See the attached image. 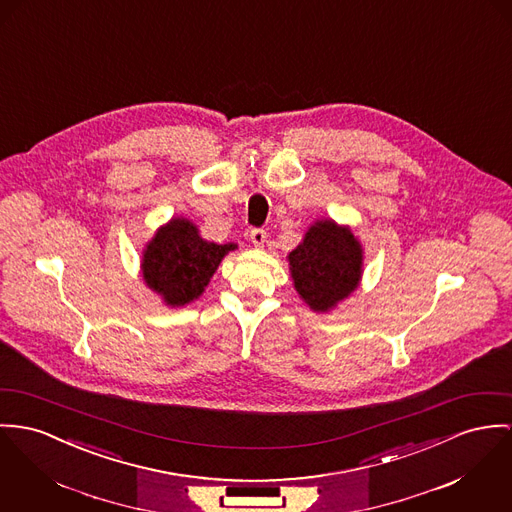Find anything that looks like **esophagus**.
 Returning <instances> with one entry per match:
<instances>
[{
    "mask_svg": "<svg viewBox=\"0 0 512 512\" xmlns=\"http://www.w3.org/2000/svg\"><path fill=\"white\" fill-rule=\"evenodd\" d=\"M249 239H251V243H253L255 247H263L265 241H267V232H265L263 228H253V230L249 232Z\"/></svg>",
    "mask_w": 512,
    "mask_h": 512,
    "instance_id": "1",
    "label": "esophagus"
}]
</instances>
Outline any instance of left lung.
Masks as SVG:
<instances>
[{"label":"left lung","mask_w":512,"mask_h":512,"mask_svg":"<svg viewBox=\"0 0 512 512\" xmlns=\"http://www.w3.org/2000/svg\"><path fill=\"white\" fill-rule=\"evenodd\" d=\"M288 261L300 298L314 312H329L358 286L362 245L347 226L317 220Z\"/></svg>","instance_id":"left-lung-1"}]
</instances>
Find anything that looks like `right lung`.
Masks as SVG:
<instances>
[{
	"instance_id": "right-lung-1",
	"label": "right lung",
	"mask_w": 512,
	"mask_h": 512,
	"mask_svg": "<svg viewBox=\"0 0 512 512\" xmlns=\"http://www.w3.org/2000/svg\"><path fill=\"white\" fill-rule=\"evenodd\" d=\"M236 243L206 241L187 218L161 226L142 255V276L171 308L185 306L204 292L222 259Z\"/></svg>"
}]
</instances>
